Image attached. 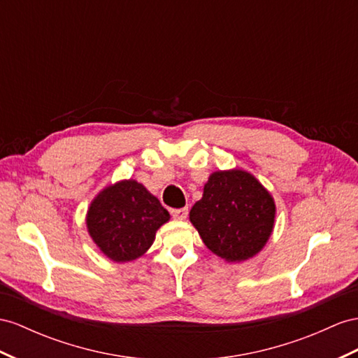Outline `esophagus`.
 Wrapping results in <instances>:
<instances>
[{"mask_svg":"<svg viewBox=\"0 0 358 358\" xmlns=\"http://www.w3.org/2000/svg\"><path fill=\"white\" fill-rule=\"evenodd\" d=\"M172 217L173 219H177V221H185V219L187 217V208H176V210H172Z\"/></svg>","mask_w":358,"mask_h":358,"instance_id":"34e87169","label":"esophagus"}]
</instances>
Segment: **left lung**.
<instances>
[{"instance_id": "obj_1", "label": "left lung", "mask_w": 358, "mask_h": 358, "mask_svg": "<svg viewBox=\"0 0 358 358\" xmlns=\"http://www.w3.org/2000/svg\"><path fill=\"white\" fill-rule=\"evenodd\" d=\"M273 196L251 172L215 171L189 219L207 248L228 263L252 259L266 246L275 225Z\"/></svg>"}]
</instances>
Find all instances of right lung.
<instances>
[{
  "label": "right lung",
  "mask_w": 358,
  "mask_h": 358,
  "mask_svg": "<svg viewBox=\"0 0 358 358\" xmlns=\"http://www.w3.org/2000/svg\"><path fill=\"white\" fill-rule=\"evenodd\" d=\"M169 213L142 182L119 180L101 189L90 201L86 227L90 239L108 260L128 263L141 259L154 243Z\"/></svg>",
  "instance_id": "right-lung-1"
}]
</instances>
